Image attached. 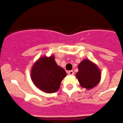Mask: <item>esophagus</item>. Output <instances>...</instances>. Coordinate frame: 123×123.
<instances>
[{
    "mask_svg": "<svg viewBox=\"0 0 123 123\" xmlns=\"http://www.w3.org/2000/svg\"><path fill=\"white\" fill-rule=\"evenodd\" d=\"M68 74L69 75H74V72H73V71H68Z\"/></svg>",
    "mask_w": 123,
    "mask_h": 123,
    "instance_id": "esophagus-1",
    "label": "esophagus"
}]
</instances>
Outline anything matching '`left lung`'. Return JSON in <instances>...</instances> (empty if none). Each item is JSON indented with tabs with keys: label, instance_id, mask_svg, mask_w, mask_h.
Listing matches in <instances>:
<instances>
[{
	"label": "left lung",
	"instance_id": "obj_1",
	"mask_svg": "<svg viewBox=\"0 0 123 123\" xmlns=\"http://www.w3.org/2000/svg\"><path fill=\"white\" fill-rule=\"evenodd\" d=\"M79 71L76 73L80 86L90 90L95 87L100 81L101 72L95 63L89 60H84L78 65Z\"/></svg>",
	"mask_w": 123,
	"mask_h": 123
}]
</instances>
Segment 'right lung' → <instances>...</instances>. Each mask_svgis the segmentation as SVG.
I'll return each instance as SVG.
<instances>
[{"instance_id": "add662e5", "label": "right lung", "mask_w": 123, "mask_h": 123, "mask_svg": "<svg viewBox=\"0 0 123 123\" xmlns=\"http://www.w3.org/2000/svg\"><path fill=\"white\" fill-rule=\"evenodd\" d=\"M54 58V55L41 57L31 69V78L34 85L46 93L56 92L67 75L65 71L57 65Z\"/></svg>"}]
</instances>
